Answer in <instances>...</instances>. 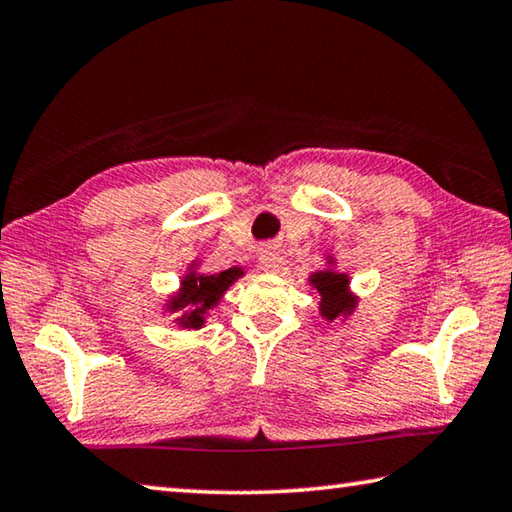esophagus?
Wrapping results in <instances>:
<instances>
[{
    "instance_id": "1",
    "label": "esophagus",
    "mask_w": 512,
    "mask_h": 512,
    "mask_svg": "<svg viewBox=\"0 0 512 512\" xmlns=\"http://www.w3.org/2000/svg\"><path fill=\"white\" fill-rule=\"evenodd\" d=\"M283 254L276 247H267L261 254V270L263 272H281L283 270Z\"/></svg>"
}]
</instances>
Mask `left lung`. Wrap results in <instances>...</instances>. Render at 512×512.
<instances>
[{"label":"left lung","mask_w":512,"mask_h":512,"mask_svg":"<svg viewBox=\"0 0 512 512\" xmlns=\"http://www.w3.org/2000/svg\"><path fill=\"white\" fill-rule=\"evenodd\" d=\"M333 263V261H330ZM310 285L319 292L321 317L333 321L342 315H351L355 308V297L348 292V274L335 270H321L310 276Z\"/></svg>","instance_id":"left-lung-1"}]
</instances>
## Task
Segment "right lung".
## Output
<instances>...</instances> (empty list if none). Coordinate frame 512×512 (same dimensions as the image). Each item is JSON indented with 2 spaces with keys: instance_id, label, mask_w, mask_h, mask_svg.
I'll list each match as a JSON object with an SVG mask.
<instances>
[{
  "instance_id": "add662e5",
  "label": "right lung",
  "mask_w": 512,
  "mask_h": 512,
  "mask_svg": "<svg viewBox=\"0 0 512 512\" xmlns=\"http://www.w3.org/2000/svg\"><path fill=\"white\" fill-rule=\"evenodd\" d=\"M197 263H193L191 270L182 279L179 292L166 303L168 312H182L175 321L182 328H202L204 317L211 308L218 306L222 294L229 290V285L240 279L242 267H231L220 274H200L195 272Z\"/></svg>"
}]
</instances>
